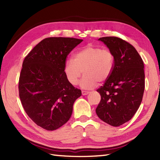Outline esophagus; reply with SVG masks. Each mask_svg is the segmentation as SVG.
I'll return each mask as SVG.
<instances>
[{
	"instance_id": "1",
	"label": "esophagus",
	"mask_w": 160,
	"mask_h": 160,
	"mask_svg": "<svg viewBox=\"0 0 160 160\" xmlns=\"http://www.w3.org/2000/svg\"><path fill=\"white\" fill-rule=\"evenodd\" d=\"M89 93V91H82V94L83 95V96H85V95H87Z\"/></svg>"
}]
</instances>
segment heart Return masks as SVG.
I'll list each match as a JSON object with an SVG mask.
<instances>
[{"label": "heart", "instance_id": "1", "mask_svg": "<svg viewBox=\"0 0 160 160\" xmlns=\"http://www.w3.org/2000/svg\"><path fill=\"white\" fill-rule=\"evenodd\" d=\"M114 55L111 50L88 45L74 54L73 60L67 59L64 64V73L71 84L76 85L80 78L84 76L80 86L91 89L99 82L107 81L114 68Z\"/></svg>", "mask_w": 160, "mask_h": 160}]
</instances>
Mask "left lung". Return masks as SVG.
<instances>
[{
    "label": "left lung",
    "mask_w": 160,
    "mask_h": 160,
    "mask_svg": "<svg viewBox=\"0 0 160 160\" xmlns=\"http://www.w3.org/2000/svg\"><path fill=\"white\" fill-rule=\"evenodd\" d=\"M114 55L111 76L97 89L101 100L96 112L102 120L118 127L130 120L142 102L145 87L144 62L130 43L115 36L100 38Z\"/></svg>",
    "instance_id": "8db88e82"
}]
</instances>
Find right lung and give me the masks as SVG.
Masks as SVG:
<instances>
[{
  "label": "right lung",
  "instance_id": "right-lung-1",
  "mask_svg": "<svg viewBox=\"0 0 160 160\" xmlns=\"http://www.w3.org/2000/svg\"><path fill=\"white\" fill-rule=\"evenodd\" d=\"M82 39L49 37L24 59L18 82L19 97L26 113L44 129L53 131L69 120L74 102L82 92L64 73L67 56Z\"/></svg>",
  "mask_w": 160,
  "mask_h": 160
}]
</instances>
